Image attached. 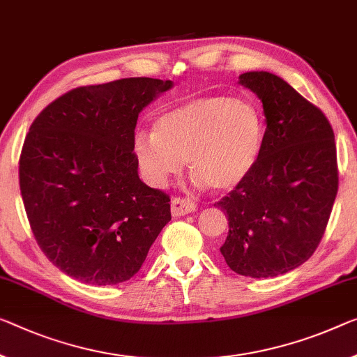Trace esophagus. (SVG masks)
Segmentation results:
<instances>
[{
    "instance_id": "34e87169",
    "label": "esophagus",
    "mask_w": 357,
    "mask_h": 357,
    "mask_svg": "<svg viewBox=\"0 0 357 357\" xmlns=\"http://www.w3.org/2000/svg\"><path fill=\"white\" fill-rule=\"evenodd\" d=\"M196 209L193 201L186 199V197H174L171 201V212L172 217H183L186 213H191Z\"/></svg>"
}]
</instances>
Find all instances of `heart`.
I'll list each match as a JSON object with an SVG mask.
<instances>
[{
    "instance_id": "obj_1",
    "label": "heart",
    "mask_w": 357,
    "mask_h": 357,
    "mask_svg": "<svg viewBox=\"0 0 357 357\" xmlns=\"http://www.w3.org/2000/svg\"><path fill=\"white\" fill-rule=\"evenodd\" d=\"M265 119L245 98L213 94L166 109L153 132L134 137L139 171L151 186H164L188 161L195 182L229 191L245 182L260 160Z\"/></svg>"
}]
</instances>
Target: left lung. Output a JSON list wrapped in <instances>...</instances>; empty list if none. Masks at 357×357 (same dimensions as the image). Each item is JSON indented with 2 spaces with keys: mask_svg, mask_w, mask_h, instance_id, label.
Listing matches in <instances>:
<instances>
[{
  "mask_svg": "<svg viewBox=\"0 0 357 357\" xmlns=\"http://www.w3.org/2000/svg\"><path fill=\"white\" fill-rule=\"evenodd\" d=\"M260 98L265 142L244 183L217 202L228 217L220 252L234 273L274 278L319 245L338 191L337 148L324 113L270 71L239 75Z\"/></svg>",
  "mask_w": 357,
  "mask_h": 357,
  "instance_id": "1",
  "label": "left lung"
}]
</instances>
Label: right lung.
Returning a JSON list of instances; mask_svg holds the SVG:
<instances>
[{"mask_svg":"<svg viewBox=\"0 0 357 357\" xmlns=\"http://www.w3.org/2000/svg\"><path fill=\"white\" fill-rule=\"evenodd\" d=\"M172 87L155 78L78 87L30 126L22 199L38 245L67 276L92 286L128 281L171 220L169 196L139 177L132 142L142 109Z\"/></svg>","mask_w":357,"mask_h":357,"instance_id":"obj_1","label":"right lung"}]
</instances>
